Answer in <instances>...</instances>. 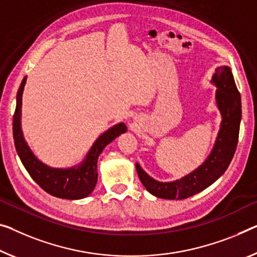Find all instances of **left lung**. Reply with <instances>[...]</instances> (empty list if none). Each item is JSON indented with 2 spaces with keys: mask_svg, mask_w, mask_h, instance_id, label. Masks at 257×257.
Listing matches in <instances>:
<instances>
[{
  "mask_svg": "<svg viewBox=\"0 0 257 257\" xmlns=\"http://www.w3.org/2000/svg\"><path fill=\"white\" fill-rule=\"evenodd\" d=\"M212 81L217 86L216 102L222 113V124L215 147L207 161L191 175L173 183H160L136 165L141 183L153 195L162 199L183 200L197 194L219 178L230 165L239 139L241 120V97L230 68L219 66Z\"/></svg>",
  "mask_w": 257,
  "mask_h": 257,
  "instance_id": "8db88e82",
  "label": "left lung"
}]
</instances>
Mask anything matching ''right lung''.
<instances>
[{"label":"right lung","instance_id":"1","mask_svg":"<svg viewBox=\"0 0 257 257\" xmlns=\"http://www.w3.org/2000/svg\"><path fill=\"white\" fill-rule=\"evenodd\" d=\"M26 78L23 79L17 92V105L14 113L13 130L15 147L19 159L29 175L49 194L61 199L78 200L89 195L97 181V159L105 146L110 144L119 134L126 132V126L120 123L108 130L93 145L84 163L77 169H51L39 162L27 147L21 130L22 95Z\"/></svg>","mask_w":257,"mask_h":257}]
</instances>
